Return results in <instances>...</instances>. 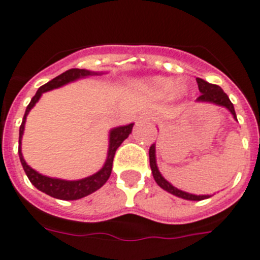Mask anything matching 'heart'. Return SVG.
I'll list each match as a JSON object with an SVG mask.
<instances>
[{"label": "heart", "mask_w": 260, "mask_h": 260, "mask_svg": "<svg viewBox=\"0 0 260 260\" xmlns=\"http://www.w3.org/2000/svg\"><path fill=\"white\" fill-rule=\"evenodd\" d=\"M156 85L163 92H170V90H172L175 88L174 81H171V80H157Z\"/></svg>", "instance_id": "heart-1"}]
</instances>
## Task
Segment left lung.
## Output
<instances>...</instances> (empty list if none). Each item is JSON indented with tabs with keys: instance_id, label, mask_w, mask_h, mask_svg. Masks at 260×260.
Masks as SVG:
<instances>
[{
	"instance_id": "1",
	"label": "left lung",
	"mask_w": 260,
	"mask_h": 260,
	"mask_svg": "<svg viewBox=\"0 0 260 260\" xmlns=\"http://www.w3.org/2000/svg\"><path fill=\"white\" fill-rule=\"evenodd\" d=\"M197 84H199V90L201 92V96L197 99V101H203V103H212V104H216V105L219 106H225L228 108L232 112V114L234 115V118L237 119V115H236V110H234V106H233L232 101L229 100L228 94L223 92L218 85H214V84H209L208 81L203 79H196ZM148 155H150V167H151L152 171V176H154L155 181L157 183L159 187L163 188L164 190H167L170 193L175 194L177 197H181V199H185V200H192V201H200V200H204V199H208V194L205 196H196V194H190L187 193V192H183V190L177 189L175 188L174 185H171L166 179L160 175L159 170L156 167V160H155V145H151L150 147V151H148Z\"/></svg>"
}]
</instances>
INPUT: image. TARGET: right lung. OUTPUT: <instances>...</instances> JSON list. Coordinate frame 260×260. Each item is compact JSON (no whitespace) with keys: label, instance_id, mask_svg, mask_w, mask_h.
Returning <instances> with one entry per match:
<instances>
[{"label":"right lung","instance_id":"1","mask_svg":"<svg viewBox=\"0 0 260 260\" xmlns=\"http://www.w3.org/2000/svg\"><path fill=\"white\" fill-rule=\"evenodd\" d=\"M89 75H97L94 72H90V71L86 70H79V68H72V70H68L66 72H63L61 75L56 76L55 79H52L51 81H48L47 84L42 85L38 92L35 93V96L31 99L30 104L26 108V112H24L23 119H22V125L19 127V145H21V138L23 135V128H24V122H26V117H27L28 112L31 110V108L38 103V100L41 99L42 93L47 92V90L54 89V88H59V86L64 85V84L73 81V80L80 79V77L89 76ZM133 123L126 126H119V127L113 128L110 132V138H109V151H108V159L105 161V166H104L101 170L97 172V174L92 175L89 177H85V179H81V180H75V181H67V180H60V179H52V177L43 176V175L38 174L37 171H34L31 167H28L27 163L24 161L23 156H22L21 147H18V154L19 159H21L22 167H23L24 172L27 175L28 180L31 181V184L34 185L37 189L42 190L46 194L51 197H55V199L59 200H79L83 199V197L88 196V194L93 193L94 190L100 189L103 187L104 184L108 181L109 176L112 174V167H113V159H114V154L117 151V148L121 146V143L125 141L128 137V134L132 133Z\"/></svg>","mask_w":260,"mask_h":260}]
</instances>
